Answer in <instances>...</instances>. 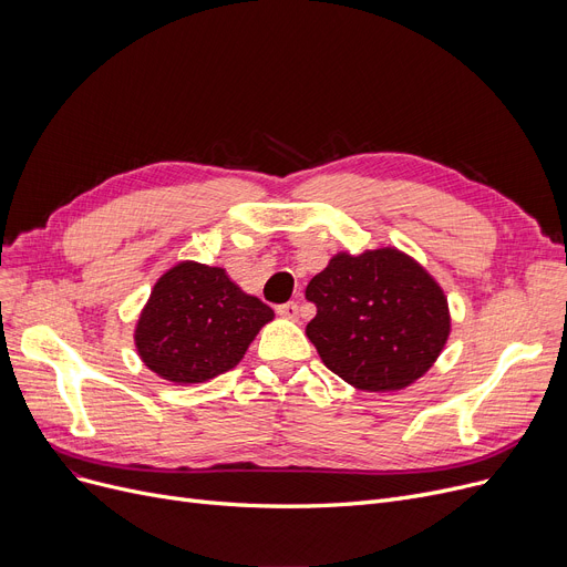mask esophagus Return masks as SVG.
I'll return each instance as SVG.
<instances>
[{"mask_svg":"<svg viewBox=\"0 0 567 567\" xmlns=\"http://www.w3.org/2000/svg\"><path fill=\"white\" fill-rule=\"evenodd\" d=\"M278 315H280V317H285V319H299V303H296V301H289V303L278 306Z\"/></svg>","mask_w":567,"mask_h":567,"instance_id":"esophagus-1","label":"esophagus"}]
</instances>
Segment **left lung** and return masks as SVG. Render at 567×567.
<instances>
[{
    "label": "left lung",
    "instance_id": "8db88e82",
    "mask_svg": "<svg viewBox=\"0 0 567 567\" xmlns=\"http://www.w3.org/2000/svg\"><path fill=\"white\" fill-rule=\"evenodd\" d=\"M306 299L317 306L306 333L319 359L359 391L406 389L451 336L443 289L398 248L338 252L310 280Z\"/></svg>",
    "mask_w": 567,
    "mask_h": 567
}]
</instances>
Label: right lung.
Returning a JSON list of instances; mask_svg holds the SVG:
<instances>
[{"label":"right lung","mask_w":567,"mask_h":567,"mask_svg":"<svg viewBox=\"0 0 567 567\" xmlns=\"http://www.w3.org/2000/svg\"><path fill=\"white\" fill-rule=\"evenodd\" d=\"M274 310L225 268L182 261L158 278L135 326L142 363L174 383H202L241 363Z\"/></svg>","instance_id":"obj_1"}]
</instances>
